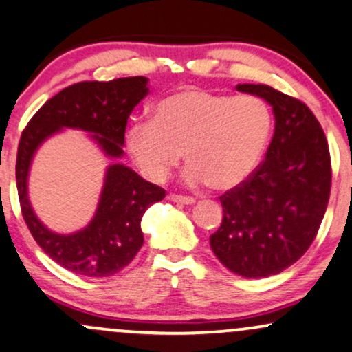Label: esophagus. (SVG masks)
Returning <instances> with one entry per match:
<instances>
[{
  "label": "esophagus",
  "mask_w": 352,
  "mask_h": 352,
  "mask_svg": "<svg viewBox=\"0 0 352 352\" xmlns=\"http://www.w3.org/2000/svg\"><path fill=\"white\" fill-rule=\"evenodd\" d=\"M167 200L175 201V203H184V205H193V203H195V198L184 197V195H175V193L167 195Z\"/></svg>",
  "instance_id": "34e87169"
}]
</instances>
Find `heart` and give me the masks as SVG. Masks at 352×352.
Wrapping results in <instances>:
<instances>
[{
    "label": "heart",
    "mask_w": 352,
    "mask_h": 352,
    "mask_svg": "<svg viewBox=\"0 0 352 352\" xmlns=\"http://www.w3.org/2000/svg\"><path fill=\"white\" fill-rule=\"evenodd\" d=\"M274 129L259 96L185 88L155 103L151 121L134 122L126 149L147 180L164 182L185 157V180L218 192L238 188L259 165Z\"/></svg>",
    "instance_id": "heart-1"
}]
</instances>
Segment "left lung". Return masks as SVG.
Segmentation results:
<instances>
[{"label": "left lung", "mask_w": 352, "mask_h": 352, "mask_svg": "<svg viewBox=\"0 0 352 352\" xmlns=\"http://www.w3.org/2000/svg\"><path fill=\"white\" fill-rule=\"evenodd\" d=\"M272 104L275 131L265 160L238 188L219 197L223 223L210 245L231 272L269 277L308 251L331 192V157L311 109L267 85H238Z\"/></svg>", "instance_id": "left-lung-1"}]
</instances>
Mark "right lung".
<instances>
[{
	"label": "right lung",
	"instance_id": "add662e5",
	"mask_svg": "<svg viewBox=\"0 0 352 352\" xmlns=\"http://www.w3.org/2000/svg\"><path fill=\"white\" fill-rule=\"evenodd\" d=\"M149 93L146 77L111 82H78L63 88L42 104L19 139L16 185L32 238L50 259L85 277H109L124 269L144 244L141 219L165 190L146 182L122 164L109 165L95 218L74 234H57L39 221L28 198V173L42 141L62 128L83 129L109 157H121L128 118Z\"/></svg>",
	"mask_w": 352,
	"mask_h": 352
}]
</instances>
